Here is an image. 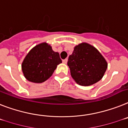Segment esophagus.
Instances as JSON below:
<instances>
[{"label": "esophagus", "mask_w": 128, "mask_h": 128, "mask_svg": "<svg viewBox=\"0 0 128 128\" xmlns=\"http://www.w3.org/2000/svg\"><path fill=\"white\" fill-rule=\"evenodd\" d=\"M68 62V59L66 58V59H64V60H62V62L63 63H64V64H66Z\"/></svg>", "instance_id": "esophagus-1"}]
</instances>
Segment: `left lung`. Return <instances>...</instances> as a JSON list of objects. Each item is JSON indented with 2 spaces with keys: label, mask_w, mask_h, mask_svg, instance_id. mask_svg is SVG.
<instances>
[{
  "label": "left lung",
  "mask_w": 128,
  "mask_h": 128,
  "mask_svg": "<svg viewBox=\"0 0 128 128\" xmlns=\"http://www.w3.org/2000/svg\"><path fill=\"white\" fill-rule=\"evenodd\" d=\"M68 66L71 76L77 84L90 86L102 79L107 70V63L94 47L82 43L74 48L68 58Z\"/></svg>",
  "instance_id": "obj_1"
}]
</instances>
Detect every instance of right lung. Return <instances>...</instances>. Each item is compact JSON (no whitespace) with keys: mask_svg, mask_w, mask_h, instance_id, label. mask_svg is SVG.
Masks as SVG:
<instances>
[{"mask_svg":"<svg viewBox=\"0 0 128 128\" xmlns=\"http://www.w3.org/2000/svg\"><path fill=\"white\" fill-rule=\"evenodd\" d=\"M62 60L59 53L52 51L47 43L36 46L26 54L22 62V73L30 82L41 83L52 75Z\"/></svg>","mask_w":128,"mask_h":128,"instance_id":"obj_1","label":"right lung"}]
</instances>
